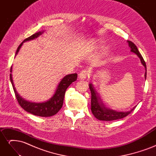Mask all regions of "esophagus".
Returning a JSON list of instances; mask_svg holds the SVG:
<instances>
[{
	"instance_id": "34e87169",
	"label": "esophagus",
	"mask_w": 156,
	"mask_h": 156,
	"mask_svg": "<svg viewBox=\"0 0 156 156\" xmlns=\"http://www.w3.org/2000/svg\"><path fill=\"white\" fill-rule=\"evenodd\" d=\"M88 73V71H87V69L83 70L82 72H81V73L79 74V78L81 79H83V80L87 78V75Z\"/></svg>"
}]
</instances>
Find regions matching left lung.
Instances as JSON below:
<instances>
[{"label": "left lung", "instance_id": "left-lung-1", "mask_svg": "<svg viewBox=\"0 0 156 156\" xmlns=\"http://www.w3.org/2000/svg\"><path fill=\"white\" fill-rule=\"evenodd\" d=\"M129 47L131 49V51L132 53H135L136 55L139 56V58L140 60V62L144 66L146 72L144 74L145 79L146 78V66L144 60L141 56L140 53L136 48V46L131 41H127ZM89 88L91 92V111L94 116H95L97 119L100 120H105V121H111V120H115L118 119H122L126 116L130 114V112L133 111L134 108L136 107H134L131 110L127 112H118L115 110L110 109V108H107L105 105L103 104L101 100H100V98L99 96L98 92L94 89L92 84H89Z\"/></svg>", "mask_w": 156, "mask_h": 156}]
</instances>
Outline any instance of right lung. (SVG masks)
<instances>
[{
  "label": "right lung",
  "instance_id": "right-lung-1",
  "mask_svg": "<svg viewBox=\"0 0 156 156\" xmlns=\"http://www.w3.org/2000/svg\"><path fill=\"white\" fill-rule=\"evenodd\" d=\"M44 33V31H40L38 32L35 33L34 34L32 35L31 36L27 37L25 40H24L22 43L19 45L18 48L16 51V56L20 51V48L23 44L27 41H30L32 40L36 39V37L39 36L41 35ZM12 67L11 66L10 68V72L12 73ZM10 81L12 84V87L13 88L14 92L16 94V97L17 98V100L19 103V104L21 105V107L25 110L27 112H30L31 114L39 116H43V117H48L51 116L56 115L57 113L63 105L64 101V98L66 93V90L68 88V87L72 84L73 82L77 80V74L73 73V74H69L66 75L65 77L62 78L61 81L59 83L58 85L56 88V91L54 94V95L51 97V99L48 101L42 102V103H35V102H30L25 100L22 97L20 96V94L17 93L16 91V88L14 87L13 79L12 77V73H10Z\"/></svg>",
  "mask_w": 156,
  "mask_h": 156
}]
</instances>
